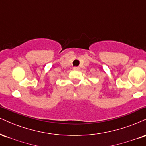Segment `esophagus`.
Listing matches in <instances>:
<instances>
[{"mask_svg": "<svg viewBox=\"0 0 146 146\" xmlns=\"http://www.w3.org/2000/svg\"><path fill=\"white\" fill-rule=\"evenodd\" d=\"M73 70H75V71H78V70H80V67L75 66V67H73Z\"/></svg>", "mask_w": 146, "mask_h": 146, "instance_id": "1", "label": "esophagus"}]
</instances>
